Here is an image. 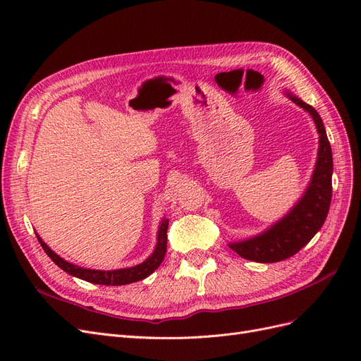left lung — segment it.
Listing matches in <instances>:
<instances>
[{
    "label": "left lung",
    "instance_id": "1",
    "mask_svg": "<svg viewBox=\"0 0 361 361\" xmlns=\"http://www.w3.org/2000/svg\"><path fill=\"white\" fill-rule=\"evenodd\" d=\"M288 96L313 118L319 134L318 159H316L307 190L288 215L272 224L264 233L245 239V241L228 244V247L241 257L260 262V264H272V262H280L297 255L318 233L331 203L333 155L322 118L312 105L302 102L290 93H288Z\"/></svg>",
    "mask_w": 361,
    "mask_h": 361
}]
</instances>
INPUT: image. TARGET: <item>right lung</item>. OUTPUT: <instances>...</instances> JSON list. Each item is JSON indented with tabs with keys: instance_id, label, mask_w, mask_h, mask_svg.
<instances>
[{
	"instance_id": "1",
	"label": "right lung",
	"mask_w": 361,
	"mask_h": 361,
	"mask_svg": "<svg viewBox=\"0 0 361 361\" xmlns=\"http://www.w3.org/2000/svg\"><path fill=\"white\" fill-rule=\"evenodd\" d=\"M167 228H169V220H164L159 226L158 231V243L157 247L145 262H141L140 265L130 267V268H123V269H114V271H99V269H87L76 267L73 264H69L64 259H61L59 255L54 253V251L42 241L40 236H37L39 243L42 248L45 250V253L51 257V260L60 267L63 271H66L68 274L78 277L81 280L96 283V285H105V286H122V285H129V283L140 281L146 279L154 272L166 256L167 251Z\"/></svg>"
}]
</instances>
